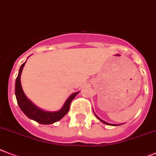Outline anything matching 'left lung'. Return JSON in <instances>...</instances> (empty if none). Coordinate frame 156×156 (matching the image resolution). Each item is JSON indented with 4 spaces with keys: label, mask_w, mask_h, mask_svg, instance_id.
Here are the masks:
<instances>
[{
    "label": "left lung",
    "mask_w": 156,
    "mask_h": 156,
    "mask_svg": "<svg viewBox=\"0 0 156 156\" xmlns=\"http://www.w3.org/2000/svg\"><path fill=\"white\" fill-rule=\"evenodd\" d=\"M94 114H95V113H94ZM96 116L97 117V118H98L99 119H100V121L102 122V123H105V124H108V125H112V126H117V125H119V124H112V123H107V122H105V121H104V120H102V119H100V118H99L98 116H97V115H96Z\"/></svg>",
    "instance_id": "8db88e82"
}]
</instances>
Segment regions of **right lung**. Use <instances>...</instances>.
Here are the masks:
<instances>
[{
    "label": "right lung",
    "instance_id": "add662e5",
    "mask_svg": "<svg viewBox=\"0 0 156 156\" xmlns=\"http://www.w3.org/2000/svg\"><path fill=\"white\" fill-rule=\"evenodd\" d=\"M25 63L26 62H24L20 66L19 73H18L16 80V85H15V95H16L17 104L20 107V108L24 113V115L29 117V119H33L41 124H52L55 122L59 121L69 112L71 102L75 98V96L77 94L79 93V92L72 94L69 98L67 99L62 108L57 112H46V111L39 108L33 103H32L31 100L27 98V96H25V94L23 91L22 87H21L20 76H21V73H22L23 68H24Z\"/></svg>",
    "mask_w": 156,
    "mask_h": 156
}]
</instances>
